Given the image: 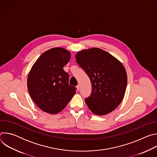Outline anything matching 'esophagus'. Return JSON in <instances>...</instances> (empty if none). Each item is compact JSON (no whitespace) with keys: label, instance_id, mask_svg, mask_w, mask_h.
<instances>
[{"label":"esophagus","instance_id":"34e87169","mask_svg":"<svg viewBox=\"0 0 157 157\" xmlns=\"http://www.w3.org/2000/svg\"><path fill=\"white\" fill-rule=\"evenodd\" d=\"M76 89H77L78 91H79V89H80V85L79 84H78V86H76Z\"/></svg>","mask_w":157,"mask_h":157}]
</instances>
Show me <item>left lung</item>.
Listing matches in <instances>:
<instances>
[{
    "label": "left lung",
    "mask_w": 157,
    "mask_h": 157,
    "mask_svg": "<svg viewBox=\"0 0 157 157\" xmlns=\"http://www.w3.org/2000/svg\"><path fill=\"white\" fill-rule=\"evenodd\" d=\"M78 64L92 83V93L85 102L97 116L115 110L121 103L126 90L127 76L122 63L107 52L92 48L76 55Z\"/></svg>",
    "instance_id": "1"
}]
</instances>
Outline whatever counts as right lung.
Returning <instances> with one entry per match:
<instances>
[{
  "label": "right lung",
  "instance_id": "1",
  "mask_svg": "<svg viewBox=\"0 0 157 157\" xmlns=\"http://www.w3.org/2000/svg\"><path fill=\"white\" fill-rule=\"evenodd\" d=\"M70 58V51L60 47L51 48L41 55L29 73L30 96L47 113H59L76 93V87L69 85V75L63 70Z\"/></svg>",
  "mask_w": 157,
  "mask_h": 157
}]
</instances>
